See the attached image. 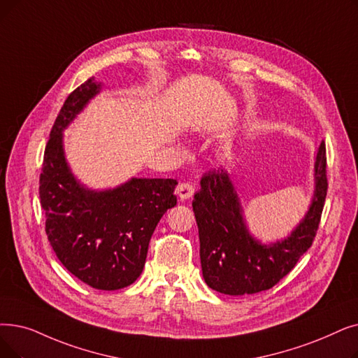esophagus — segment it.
Here are the masks:
<instances>
[{
	"label": "esophagus",
	"mask_w": 358,
	"mask_h": 358,
	"mask_svg": "<svg viewBox=\"0 0 358 358\" xmlns=\"http://www.w3.org/2000/svg\"><path fill=\"white\" fill-rule=\"evenodd\" d=\"M176 194L180 200H187L194 194V187L190 182H180L176 189Z\"/></svg>",
	"instance_id": "obj_1"
}]
</instances>
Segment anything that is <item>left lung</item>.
Here are the masks:
<instances>
[{"mask_svg": "<svg viewBox=\"0 0 358 358\" xmlns=\"http://www.w3.org/2000/svg\"><path fill=\"white\" fill-rule=\"evenodd\" d=\"M326 190V149L322 142L315 158L312 203L303 220L287 238L263 244L247 228L241 200L228 171H209L201 177L193 200L201 272L208 287L228 295H247L278 284L312 245Z\"/></svg>", "mask_w": 358, "mask_h": 358, "instance_id": "8db88e82", "label": "left lung"}]
</instances>
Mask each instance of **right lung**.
Returning a JSON list of instances; mask_svg holds the SVG:
<instances>
[{"instance_id":"right-lung-1","label":"right lung","mask_w":358,"mask_h":358,"mask_svg":"<svg viewBox=\"0 0 358 358\" xmlns=\"http://www.w3.org/2000/svg\"><path fill=\"white\" fill-rule=\"evenodd\" d=\"M102 83L89 79L71 92L54 122L39 180L45 231L58 260L92 288L114 291L141 276L150 237L162 215L177 205L173 178H130L93 190L71 173L63 131Z\"/></svg>"}]
</instances>
